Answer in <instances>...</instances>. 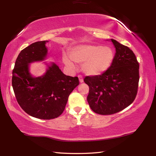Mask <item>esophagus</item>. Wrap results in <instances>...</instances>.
<instances>
[{
    "label": "esophagus",
    "mask_w": 156,
    "mask_h": 156,
    "mask_svg": "<svg viewBox=\"0 0 156 156\" xmlns=\"http://www.w3.org/2000/svg\"><path fill=\"white\" fill-rule=\"evenodd\" d=\"M78 78H79V81H80V83H82V82H84L83 78H82V77L81 76H78Z\"/></svg>",
    "instance_id": "esophagus-1"
}]
</instances>
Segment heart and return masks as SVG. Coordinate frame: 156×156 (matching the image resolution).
<instances>
[{
	"mask_svg": "<svg viewBox=\"0 0 156 156\" xmlns=\"http://www.w3.org/2000/svg\"><path fill=\"white\" fill-rule=\"evenodd\" d=\"M70 58L64 55L63 61L69 68H74L72 60L82 64V70L90 76H98L104 74L111 68L115 59V51L110 46L82 44L73 48Z\"/></svg>",
	"mask_w": 156,
	"mask_h": 156,
	"instance_id": "obj_1",
	"label": "heart"
}]
</instances>
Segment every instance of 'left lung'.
<instances>
[{
  "mask_svg": "<svg viewBox=\"0 0 156 156\" xmlns=\"http://www.w3.org/2000/svg\"><path fill=\"white\" fill-rule=\"evenodd\" d=\"M115 48L113 63L108 70L98 76H87L89 87L87 101L94 112L112 115L130 105L137 95L140 66L133 51L111 39Z\"/></svg>",
  "mask_w": 156,
  "mask_h": 156,
  "instance_id": "obj_1",
  "label": "left lung"
}]
</instances>
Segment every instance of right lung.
<instances>
[{
    "label": "right lung",
    "mask_w": 156,
    "mask_h": 156,
    "mask_svg": "<svg viewBox=\"0 0 156 156\" xmlns=\"http://www.w3.org/2000/svg\"><path fill=\"white\" fill-rule=\"evenodd\" d=\"M48 42H35L23 49L16 59L12 77L13 90L23 110L46 120L62 113L69 95L79 84L77 76L65 75L54 62H44L46 70L42 76L31 74L30 64L47 59Z\"/></svg>",
    "instance_id": "right-lung-1"
}]
</instances>
